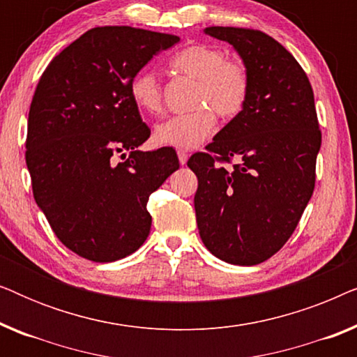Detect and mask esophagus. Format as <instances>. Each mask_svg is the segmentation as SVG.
I'll list each match as a JSON object with an SVG mask.
<instances>
[{
  "mask_svg": "<svg viewBox=\"0 0 357 357\" xmlns=\"http://www.w3.org/2000/svg\"><path fill=\"white\" fill-rule=\"evenodd\" d=\"M177 154H178V160H180V164H182V165L187 164V160H188V154L185 153V151H178Z\"/></svg>",
  "mask_w": 357,
  "mask_h": 357,
  "instance_id": "obj_1",
  "label": "esophagus"
}]
</instances>
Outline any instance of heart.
Listing matches in <instances>:
<instances>
[{
	"label": "heart",
	"mask_w": 357,
	"mask_h": 357,
	"mask_svg": "<svg viewBox=\"0 0 357 357\" xmlns=\"http://www.w3.org/2000/svg\"><path fill=\"white\" fill-rule=\"evenodd\" d=\"M170 66L195 81L192 105L197 110L159 123L154 141L169 148L193 149L214 131L216 116L211 109L226 120L241 114L250 91V76L242 61L226 58L221 48L203 43L183 48L170 60ZM130 96L146 115H155L162 109V84L153 71H139L131 79Z\"/></svg>",
	"instance_id": "b5f03b06"
}]
</instances>
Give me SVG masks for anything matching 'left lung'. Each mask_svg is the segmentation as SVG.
Segmentation results:
<instances>
[{
	"label": "left lung",
	"mask_w": 357,
	"mask_h": 357,
	"mask_svg": "<svg viewBox=\"0 0 357 357\" xmlns=\"http://www.w3.org/2000/svg\"><path fill=\"white\" fill-rule=\"evenodd\" d=\"M242 58L250 91L241 114L188 159L204 247L231 265L268 260L292 236L314 193L321 133L314 91L296 58L260 31L206 27ZM236 157L231 169L221 162Z\"/></svg>",
	"instance_id": "8db88e82"
}]
</instances>
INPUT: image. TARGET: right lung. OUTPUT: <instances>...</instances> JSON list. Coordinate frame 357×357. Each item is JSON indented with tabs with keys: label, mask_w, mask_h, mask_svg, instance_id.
I'll use <instances>...</instances> for the list:
<instances>
[{
	"label": "right lung",
	"mask_w": 357,
	"mask_h": 357,
	"mask_svg": "<svg viewBox=\"0 0 357 357\" xmlns=\"http://www.w3.org/2000/svg\"><path fill=\"white\" fill-rule=\"evenodd\" d=\"M177 36L128 26L96 27L50 61L29 110L26 164L33 198L60 238L96 263L125 258L151 231L149 195L178 169L172 148L149 138L131 79ZM120 152L123 163H115Z\"/></svg>",
	"instance_id": "1"
}]
</instances>
